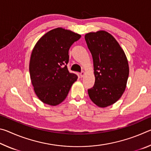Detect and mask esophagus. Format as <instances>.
Instances as JSON below:
<instances>
[{
  "instance_id": "esophagus-1",
  "label": "esophagus",
  "mask_w": 151,
  "mask_h": 151,
  "mask_svg": "<svg viewBox=\"0 0 151 151\" xmlns=\"http://www.w3.org/2000/svg\"><path fill=\"white\" fill-rule=\"evenodd\" d=\"M85 75V73L84 72V71H83V72H81V73H80V76H81V78H83L84 76Z\"/></svg>"
}]
</instances>
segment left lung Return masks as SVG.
Returning a JSON list of instances; mask_svg holds the SVG:
<instances>
[{"instance_id": "1", "label": "left lung", "mask_w": 151, "mask_h": 151, "mask_svg": "<svg viewBox=\"0 0 151 151\" xmlns=\"http://www.w3.org/2000/svg\"><path fill=\"white\" fill-rule=\"evenodd\" d=\"M85 39L93 57L95 77L88 96L96 105L104 108L124 93L129 74L128 60L119 42L106 31L88 32Z\"/></svg>"}]
</instances>
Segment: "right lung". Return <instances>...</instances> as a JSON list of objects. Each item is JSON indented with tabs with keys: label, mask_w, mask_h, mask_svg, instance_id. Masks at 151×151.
Listing matches in <instances>:
<instances>
[{
	"label": "right lung",
	"mask_w": 151,
	"mask_h": 151,
	"mask_svg": "<svg viewBox=\"0 0 151 151\" xmlns=\"http://www.w3.org/2000/svg\"><path fill=\"white\" fill-rule=\"evenodd\" d=\"M81 35L70 30L57 28L46 33L33 48L29 63L30 80L43 103L56 106L65 100L77 80L69 73L68 50Z\"/></svg>",
	"instance_id": "add662e5"
}]
</instances>
